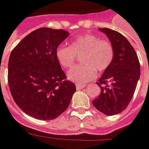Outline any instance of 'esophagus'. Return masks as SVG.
<instances>
[{
    "mask_svg": "<svg viewBox=\"0 0 149 149\" xmlns=\"http://www.w3.org/2000/svg\"><path fill=\"white\" fill-rule=\"evenodd\" d=\"M86 86H87L86 84H76V88H77V89H84V88H85Z\"/></svg>",
    "mask_w": 149,
    "mask_h": 149,
    "instance_id": "1",
    "label": "esophagus"
}]
</instances>
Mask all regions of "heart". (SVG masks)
I'll list each match as a JSON object with an SVG mask.
<instances>
[{
    "label": "heart",
    "instance_id": "1",
    "mask_svg": "<svg viewBox=\"0 0 149 149\" xmlns=\"http://www.w3.org/2000/svg\"><path fill=\"white\" fill-rule=\"evenodd\" d=\"M82 54L81 65L74 66L68 73V79L78 84L93 79L96 70L104 72L113 62L114 51L111 43L94 34H85L74 38L70 46H59L55 57L60 65L70 69L74 63L76 55Z\"/></svg>",
    "mask_w": 149,
    "mask_h": 149
}]
</instances>
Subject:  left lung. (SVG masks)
I'll use <instances>...</instances> for the list:
<instances>
[{
  "label": "left lung",
  "instance_id": "left-lung-1",
  "mask_svg": "<svg viewBox=\"0 0 149 149\" xmlns=\"http://www.w3.org/2000/svg\"><path fill=\"white\" fill-rule=\"evenodd\" d=\"M99 31L110 40L114 55L110 66L96 82L101 92L92 103L99 111L111 116L129 105L140 78V65L134 47L122 34L109 28Z\"/></svg>",
  "mask_w": 149,
  "mask_h": 149
}]
</instances>
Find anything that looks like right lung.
<instances>
[{
	"label": "right lung",
	"mask_w": 149,
	"mask_h": 149,
	"mask_svg": "<svg viewBox=\"0 0 149 149\" xmlns=\"http://www.w3.org/2000/svg\"><path fill=\"white\" fill-rule=\"evenodd\" d=\"M69 32L47 27L27 35L11 51L8 84L15 104L40 120L59 117L76 90L56 60L55 51Z\"/></svg>",
	"instance_id": "add662e5"
}]
</instances>
